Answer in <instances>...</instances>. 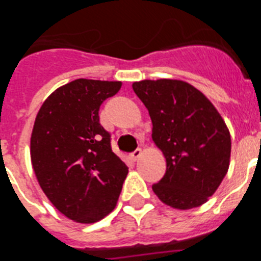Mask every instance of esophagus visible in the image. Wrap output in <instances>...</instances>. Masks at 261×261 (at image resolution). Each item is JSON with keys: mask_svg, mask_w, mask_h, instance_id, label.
<instances>
[{"mask_svg": "<svg viewBox=\"0 0 261 261\" xmlns=\"http://www.w3.org/2000/svg\"><path fill=\"white\" fill-rule=\"evenodd\" d=\"M142 154V151H141V149H137V150H135L133 151V153H130V159H132V161H137L138 158H140V155H141Z\"/></svg>", "mask_w": 261, "mask_h": 261, "instance_id": "1", "label": "esophagus"}]
</instances>
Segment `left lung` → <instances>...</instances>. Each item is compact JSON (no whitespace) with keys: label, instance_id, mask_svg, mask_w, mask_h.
I'll return each mask as SVG.
<instances>
[{"label":"left lung","instance_id":"1","mask_svg":"<svg viewBox=\"0 0 261 261\" xmlns=\"http://www.w3.org/2000/svg\"><path fill=\"white\" fill-rule=\"evenodd\" d=\"M149 111L153 141L166 158V174L153 191L166 205L197 208L229 170L231 138L225 121L201 91L179 80L133 82Z\"/></svg>","mask_w":261,"mask_h":261}]
</instances>
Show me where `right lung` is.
Listing matches in <instances>:
<instances>
[{"label": "right lung", "mask_w": 261, "mask_h": 261, "mask_svg": "<svg viewBox=\"0 0 261 261\" xmlns=\"http://www.w3.org/2000/svg\"><path fill=\"white\" fill-rule=\"evenodd\" d=\"M120 87L119 81H71L36 115L30 147L36 179L55 208L75 222H98L114 211L128 174L99 123L100 105Z\"/></svg>", "instance_id": "1"}]
</instances>
